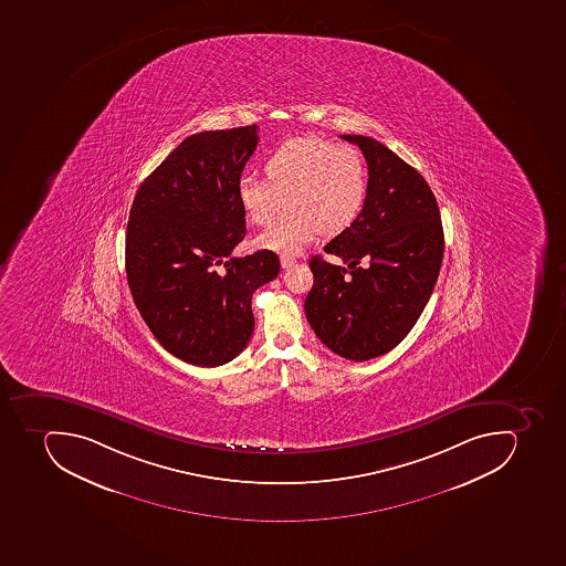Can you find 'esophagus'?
Wrapping results in <instances>:
<instances>
[{"label": "esophagus", "mask_w": 566, "mask_h": 566, "mask_svg": "<svg viewBox=\"0 0 566 566\" xmlns=\"http://www.w3.org/2000/svg\"><path fill=\"white\" fill-rule=\"evenodd\" d=\"M294 263H296V259H293V258H281V266L284 268H291V266H294Z\"/></svg>", "instance_id": "34e87169"}]
</instances>
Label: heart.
Segmentation results:
<instances>
[{"instance_id": "b5f03b06", "label": "heart", "mask_w": 566, "mask_h": 566, "mask_svg": "<svg viewBox=\"0 0 566 566\" xmlns=\"http://www.w3.org/2000/svg\"><path fill=\"white\" fill-rule=\"evenodd\" d=\"M266 179L240 177L235 202L244 220L266 227L287 203L281 222L253 240V247L293 255L319 232L346 231L363 214L369 193V172L363 153L349 144L300 136L284 142L263 164Z\"/></svg>"}]
</instances>
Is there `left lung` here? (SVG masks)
Returning a JSON list of instances; mask_svg holds the SVG:
<instances>
[{
  "label": "left lung",
  "mask_w": 566,
  "mask_h": 566,
  "mask_svg": "<svg viewBox=\"0 0 566 566\" xmlns=\"http://www.w3.org/2000/svg\"><path fill=\"white\" fill-rule=\"evenodd\" d=\"M358 145L369 193L357 222L314 255L305 314L326 348L355 363L390 352L412 331L439 279L443 229L430 185L398 154L369 136L340 135Z\"/></svg>",
  "instance_id": "obj_1"
}]
</instances>
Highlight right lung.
<instances>
[{"label":"right lung","mask_w":566,"mask_h":566,"mask_svg":"<svg viewBox=\"0 0 566 566\" xmlns=\"http://www.w3.org/2000/svg\"><path fill=\"white\" fill-rule=\"evenodd\" d=\"M258 142L255 124L188 136L142 182L129 211L136 308L158 343L193 366H222L247 348L253 291L281 272L275 252L231 255L247 231L235 185Z\"/></svg>","instance_id":"right-lung-1"}]
</instances>
